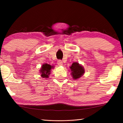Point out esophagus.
Listing matches in <instances>:
<instances>
[{"instance_id": "esophagus-1", "label": "esophagus", "mask_w": 123, "mask_h": 123, "mask_svg": "<svg viewBox=\"0 0 123 123\" xmlns=\"http://www.w3.org/2000/svg\"><path fill=\"white\" fill-rule=\"evenodd\" d=\"M57 64L59 66H62L63 64V62H62L61 60H59L57 61Z\"/></svg>"}]
</instances>
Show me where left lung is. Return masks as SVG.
<instances>
[{
  "label": "left lung",
  "instance_id": "left-lung-1",
  "mask_svg": "<svg viewBox=\"0 0 123 123\" xmlns=\"http://www.w3.org/2000/svg\"><path fill=\"white\" fill-rule=\"evenodd\" d=\"M70 70L72 71V75L74 79L80 78L85 72V70L82 67L78 62H74L70 66Z\"/></svg>",
  "mask_w": 123,
  "mask_h": 123
}]
</instances>
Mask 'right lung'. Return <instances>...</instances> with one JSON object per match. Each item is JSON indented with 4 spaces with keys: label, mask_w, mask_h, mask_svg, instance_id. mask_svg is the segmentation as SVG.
Wrapping results in <instances>:
<instances>
[{
    "label": "right lung",
    "mask_w": 123,
    "mask_h": 123,
    "mask_svg": "<svg viewBox=\"0 0 123 123\" xmlns=\"http://www.w3.org/2000/svg\"><path fill=\"white\" fill-rule=\"evenodd\" d=\"M52 67H53L47 63L43 64L40 70L42 77L45 78H49V75L50 74V70Z\"/></svg>",
    "instance_id": "right-lung-1"
}]
</instances>
